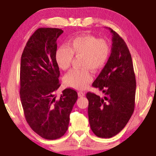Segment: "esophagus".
Listing matches in <instances>:
<instances>
[{
	"label": "esophagus",
	"instance_id": "34e87169",
	"mask_svg": "<svg viewBox=\"0 0 156 156\" xmlns=\"http://www.w3.org/2000/svg\"><path fill=\"white\" fill-rule=\"evenodd\" d=\"M78 95L79 97H83L85 95V93L83 92V91H79V92L78 93Z\"/></svg>",
	"mask_w": 156,
	"mask_h": 156
}]
</instances>
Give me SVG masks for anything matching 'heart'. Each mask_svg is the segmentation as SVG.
<instances>
[{
  "mask_svg": "<svg viewBox=\"0 0 156 156\" xmlns=\"http://www.w3.org/2000/svg\"><path fill=\"white\" fill-rule=\"evenodd\" d=\"M111 45L105 39L90 35H82L70 39L67 46L58 48L55 54V61L61 69L70 68L74 55L80 57V69L70 70L64 77L66 85L76 89L86 88L92 81L89 69L98 72L105 67L111 55Z\"/></svg>",
  "mask_w": 156,
  "mask_h": 156,
  "instance_id": "1",
  "label": "heart"
}]
</instances>
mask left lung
<instances>
[{"label": "left lung", "mask_w": 156, "mask_h": 156, "mask_svg": "<svg viewBox=\"0 0 156 156\" xmlns=\"http://www.w3.org/2000/svg\"><path fill=\"white\" fill-rule=\"evenodd\" d=\"M108 30L113 34L111 55L92 85L105 95L86 94L90 128L95 136L103 138L115 136L128 123L134 111L136 89L129 49L115 31Z\"/></svg>", "instance_id": "left-lung-1"}]
</instances>
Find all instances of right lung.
Returning <instances> with one entry per match:
<instances>
[{
    "instance_id": "add662e5",
    "label": "right lung",
    "mask_w": 156,
    "mask_h": 156,
    "mask_svg": "<svg viewBox=\"0 0 156 156\" xmlns=\"http://www.w3.org/2000/svg\"><path fill=\"white\" fill-rule=\"evenodd\" d=\"M59 28H40L27 42L20 61V95L27 123L48 140L60 138L67 131L70 114L78 99L73 89L63 90L58 100L54 93L61 86L55 61Z\"/></svg>"
}]
</instances>
